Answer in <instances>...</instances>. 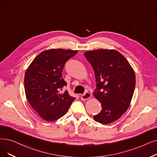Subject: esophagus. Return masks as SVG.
I'll return each instance as SVG.
<instances>
[{
  "instance_id": "obj_1",
  "label": "esophagus",
  "mask_w": 157,
  "mask_h": 157,
  "mask_svg": "<svg viewBox=\"0 0 157 157\" xmlns=\"http://www.w3.org/2000/svg\"><path fill=\"white\" fill-rule=\"evenodd\" d=\"M91 97H92L91 94L89 93V92H85V94H83V95H81V99H82V100H87V99H88L91 98Z\"/></svg>"
}]
</instances>
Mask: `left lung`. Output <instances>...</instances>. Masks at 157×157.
I'll list each match as a JSON object with an SVG mask.
<instances>
[{
	"label": "left lung",
	"instance_id": "8db88e82",
	"mask_svg": "<svg viewBox=\"0 0 157 157\" xmlns=\"http://www.w3.org/2000/svg\"><path fill=\"white\" fill-rule=\"evenodd\" d=\"M84 55L92 65L97 88L94 95L100 102L101 112L93 117L99 123L119 119L127 109L135 87V75L127 59L117 51L98 49Z\"/></svg>",
	"mask_w": 157,
	"mask_h": 157
}]
</instances>
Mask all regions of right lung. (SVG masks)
I'll use <instances>...</instances> for the list:
<instances>
[{
	"label": "right lung",
	"instance_id": "1",
	"mask_svg": "<svg viewBox=\"0 0 157 157\" xmlns=\"http://www.w3.org/2000/svg\"><path fill=\"white\" fill-rule=\"evenodd\" d=\"M78 51L52 49L44 51L33 59L24 77L26 98L40 116L47 121L63 117L75 100L67 90L61 92L67 83L62 78L65 63Z\"/></svg>",
	"mask_w": 157,
	"mask_h": 157
}]
</instances>
